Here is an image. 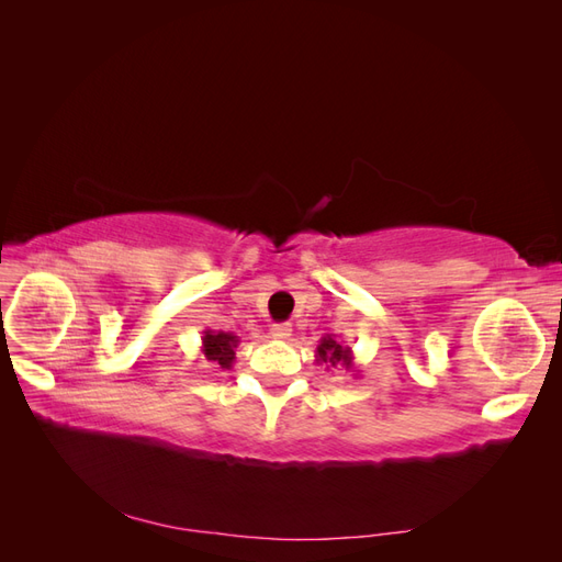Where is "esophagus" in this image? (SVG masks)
I'll return each instance as SVG.
<instances>
[{
    "instance_id": "1",
    "label": "esophagus",
    "mask_w": 562,
    "mask_h": 562,
    "mask_svg": "<svg viewBox=\"0 0 562 562\" xmlns=\"http://www.w3.org/2000/svg\"><path fill=\"white\" fill-rule=\"evenodd\" d=\"M291 333H293L291 323H277V326H271V330H269V335L274 339H288L291 337Z\"/></svg>"
}]
</instances>
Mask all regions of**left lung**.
I'll return each instance as SVG.
<instances>
[{
    "label": "left lung",
    "instance_id": "left-lung-1",
    "mask_svg": "<svg viewBox=\"0 0 562 562\" xmlns=\"http://www.w3.org/2000/svg\"><path fill=\"white\" fill-rule=\"evenodd\" d=\"M318 366H326V370L330 368H345L351 370L353 378H359V366L353 363V353L351 347H347L342 339H335L333 335L321 337V342L316 347V359Z\"/></svg>",
    "mask_w": 562,
    "mask_h": 562
}]
</instances>
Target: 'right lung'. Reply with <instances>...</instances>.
Wrapping results in <instances>:
<instances>
[{"label": "right lung", "mask_w": 562, "mask_h": 562, "mask_svg": "<svg viewBox=\"0 0 562 562\" xmlns=\"http://www.w3.org/2000/svg\"><path fill=\"white\" fill-rule=\"evenodd\" d=\"M241 339L232 335V333H223V330H203L201 337V353L206 356V361H211L213 366L223 368V370H232L234 361H236V347H239Z\"/></svg>", "instance_id": "right-lung-1"}]
</instances>
